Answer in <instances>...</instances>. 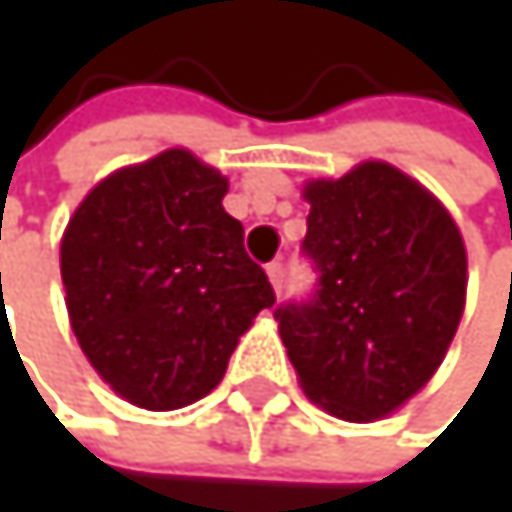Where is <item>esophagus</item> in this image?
Instances as JSON below:
<instances>
[{"label":"esophagus","mask_w":512,"mask_h":512,"mask_svg":"<svg viewBox=\"0 0 512 512\" xmlns=\"http://www.w3.org/2000/svg\"><path fill=\"white\" fill-rule=\"evenodd\" d=\"M267 276H270L273 288H276V291H282V282H285V267H282V261L267 264Z\"/></svg>","instance_id":"esophagus-1"}]
</instances>
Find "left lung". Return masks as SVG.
Here are the masks:
<instances>
[{"label":"left lung","mask_w":512,"mask_h":512,"mask_svg":"<svg viewBox=\"0 0 512 512\" xmlns=\"http://www.w3.org/2000/svg\"><path fill=\"white\" fill-rule=\"evenodd\" d=\"M304 301L276 307L304 393L334 418L375 421L415 396L455 338L467 251L451 214L408 174L365 162L313 181Z\"/></svg>","instance_id":"obj_1"}]
</instances>
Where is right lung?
Returning a JSON list of instances; mask_svg holds the SVG:
<instances>
[{"label":"right lung","instance_id":"add662e5","mask_svg":"<svg viewBox=\"0 0 512 512\" xmlns=\"http://www.w3.org/2000/svg\"><path fill=\"white\" fill-rule=\"evenodd\" d=\"M224 196L221 171L165 150L97 184L64 233L73 334L131 405L171 411L211 393L239 334L276 304Z\"/></svg>","mask_w":512,"mask_h":512}]
</instances>
